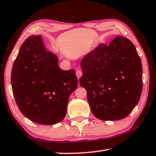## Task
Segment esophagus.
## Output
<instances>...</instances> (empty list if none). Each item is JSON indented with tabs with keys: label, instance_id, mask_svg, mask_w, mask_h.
<instances>
[{
	"label": "esophagus",
	"instance_id": "34e87169",
	"mask_svg": "<svg viewBox=\"0 0 156 156\" xmlns=\"http://www.w3.org/2000/svg\"><path fill=\"white\" fill-rule=\"evenodd\" d=\"M76 76H77L78 78H80L82 76V75H83V72H82L81 70L78 69L76 72Z\"/></svg>",
	"mask_w": 156,
	"mask_h": 156
}]
</instances>
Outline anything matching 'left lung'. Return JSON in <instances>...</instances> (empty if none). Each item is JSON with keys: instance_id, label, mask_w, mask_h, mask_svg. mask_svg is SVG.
I'll use <instances>...</instances> for the list:
<instances>
[{"instance_id": "1", "label": "left lung", "mask_w": 156, "mask_h": 156, "mask_svg": "<svg viewBox=\"0 0 156 156\" xmlns=\"http://www.w3.org/2000/svg\"><path fill=\"white\" fill-rule=\"evenodd\" d=\"M80 84L87 92L95 117L118 120L138 103L142 90V67L136 47L117 36L109 45L99 44L82 60Z\"/></svg>"}]
</instances>
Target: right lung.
Instances as JSON below:
<instances>
[{"label": "right lung", "instance_id": "right-lung-1", "mask_svg": "<svg viewBox=\"0 0 156 156\" xmlns=\"http://www.w3.org/2000/svg\"><path fill=\"white\" fill-rule=\"evenodd\" d=\"M11 83L21 113L33 122L57 124L67 113L69 98L78 87L75 70H62L41 36H31L21 45L13 65Z\"/></svg>", "mask_w": 156, "mask_h": 156}]
</instances>
